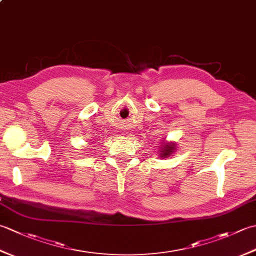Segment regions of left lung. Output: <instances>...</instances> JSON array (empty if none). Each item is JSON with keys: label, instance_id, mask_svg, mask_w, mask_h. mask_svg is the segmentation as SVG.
Returning <instances> with one entry per match:
<instances>
[{"label": "left lung", "instance_id": "8db88e82", "mask_svg": "<svg viewBox=\"0 0 256 256\" xmlns=\"http://www.w3.org/2000/svg\"><path fill=\"white\" fill-rule=\"evenodd\" d=\"M177 148V143L174 142H167V140H164L160 146V156L162 157V158H168L170 157Z\"/></svg>", "mask_w": 256, "mask_h": 256}]
</instances>
